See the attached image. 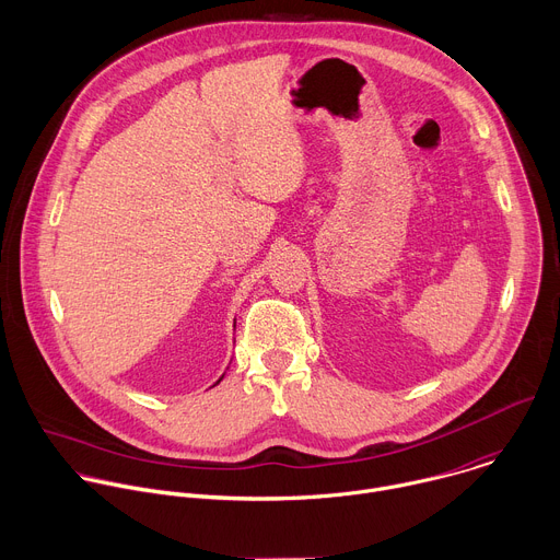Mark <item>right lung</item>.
Listing matches in <instances>:
<instances>
[{
  "label": "right lung",
  "instance_id": "add662e5",
  "mask_svg": "<svg viewBox=\"0 0 560 560\" xmlns=\"http://www.w3.org/2000/svg\"><path fill=\"white\" fill-rule=\"evenodd\" d=\"M222 378H224V376H222ZM222 378H220V381H222ZM220 381H218V383H220ZM218 383H215V385H218Z\"/></svg>",
  "mask_w": 560,
  "mask_h": 560
}]
</instances>
